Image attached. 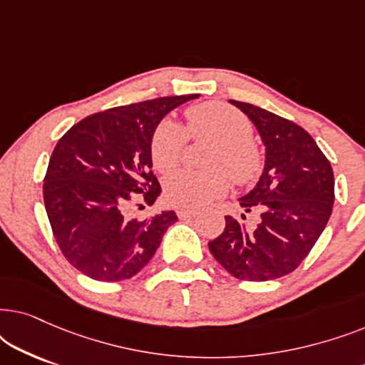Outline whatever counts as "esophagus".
<instances>
[{
    "label": "esophagus",
    "mask_w": 365,
    "mask_h": 365,
    "mask_svg": "<svg viewBox=\"0 0 365 365\" xmlns=\"http://www.w3.org/2000/svg\"><path fill=\"white\" fill-rule=\"evenodd\" d=\"M197 211H194V209H186V207H179L178 209V217L179 219H191V217H196L197 216Z\"/></svg>",
    "instance_id": "obj_1"
}]
</instances>
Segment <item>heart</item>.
<instances>
[{
    "label": "heart",
    "instance_id": "obj_1",
    "mask_svg": "<svg viewBox=\"0 0 365 365\" xmlns=\"http://www.w3.org/2000/svg\"><path fill=\"white\" fill-rule=\"evenodd\" d=\"M187 133L194 139L207 138L217 143L209 159L216 171H178L166 179V196L176 206L197 209L227 192L229 176L239 184L256 181L264 168L262 154L252 143L254 128L236 108L224 103H201L186 111ZM187 133L173 119H163L151 138L154 168L169 173L181 161ZM230 174L227 175L225 171Z\"/></svg>",
    "mask_w": 365,
    "mask_h": 365
}]
</instances>
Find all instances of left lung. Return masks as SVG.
<instances>
[{
    "mask_svg": "<svg viewBox=\"0 0 365 365\" xmlns=\"http://www.w3.org/2000/svg\"><path fill=\"white\" fill-rule=\"evenodd\" d=\"M256 126L266 164L256 187L239 199L259 212L256 226L226 216L224 232L209 242L214 259L241 281H272L297 269L327 226L334 204L329 159L306 129L266 109L234 101Z\"/></svg>",
    "mask_w": 365,
    "mask_h": 365,
    "instance_id": "obj_1",
    "label": "left lung"
}]
</instances>
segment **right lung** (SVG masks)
<instances>
[{"instance_id":"add662e5","label":"right lung","mask_w":365,"mask_h":365,"mask_svg":"<svg viewBox=\"0 0 365 365\" xmlns=\"http://www.w3.org/2000/svg\"><path fill=\"white\" fill-rule=\"evenodd\" d=\"M196 98L106 109L81 119L58 141L44 176V207L63 256L84 276L104 282L136 276L178 221L174 211L131 219L128 209L133 201L151 206L158 199L153 133L169 111Z\"/></svg>"}]
</instances>
